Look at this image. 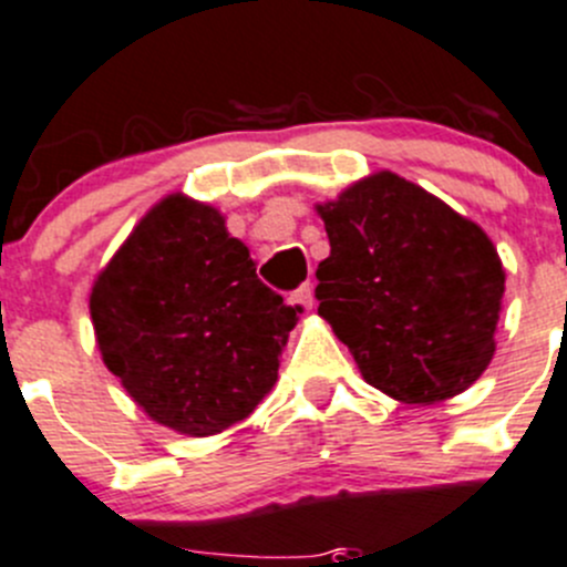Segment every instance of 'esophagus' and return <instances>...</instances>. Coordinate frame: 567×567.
Wrapping results in <instances>:
<instances>
[{
	"mask_svg": "<svg viewBox=\"0 0 567 567\" xmlns=\"http://www.w3.org/2000/svg\"><path fill=\"white\" fill-rule=\"evenodd\" d=\"M290 305H293L299 313H310V310H313V288H310V285H301L296 293H290Z\"/></svg>",
	"mask_w": 567,
	"mask_h": 567,
	"instance_id": "34e87169",
	"label": "esophagus"
}]
</instances>
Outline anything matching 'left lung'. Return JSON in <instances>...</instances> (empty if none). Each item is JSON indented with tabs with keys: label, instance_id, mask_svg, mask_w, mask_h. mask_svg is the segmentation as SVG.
<instances>
[{
	"label": "left lung",
	"instance_id": "1",
	"mask_svg": "<svg viewBox=\"0 0 567 567\" xmlns=\"http://www.w3.org/2000/svg\"><path fill=\"white\" fill-rule=\"evenodd\" d=\"M319 316L363 380L405 405L467 391L495 355L506 271L486 231L391 171L316 204Z\"/></svg>",
	"mask_w": 567,
	"mask_h": 567
}]
</instances>
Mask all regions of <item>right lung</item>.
Here are the masks:
<instances>
[{
  "instance_id": "right-lung-1",
  "label": "right lung",
  "mask_w": 567,
  "mask_h": 567,
  "mask_svg": "<svg viewBox=\"0 0 567 567\" xmlns=\"http://www.w3.org/2000/svg\"><path fill=\"white\" fill-rule=\"evenodd\" d=\"M105 369L158 425L215 436L274 389L296 313L257 279L220 209L153 204L89 296Z\"/></svg>"
}]
</instances>
